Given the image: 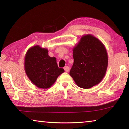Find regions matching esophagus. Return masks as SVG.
I'll use <instances>...</instances> for the list:
<instances>
[{"label": "esophagus", "mask_w": 129, "mask_h": 129, "mask_svg": "<svg viewBox=\"0 0 129 129\" xmlns=\"http://www.w3.org/2000/svg\"><path fill=\"white\" fill-rule=\"evenodd\" d=\"M64 70H65V71L66 72H68L69 71V67L68 66H65L64 67Z\"/></svg>", "instance_id": "obj_1"}]
</instances>
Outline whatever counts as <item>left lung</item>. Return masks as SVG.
<instances>
[{
  "label": "left lung",
  "mask_w": 129,
  "mask_h": 129,
  "mask_svg": "<svg viewBox=\"0 0 129 129\" xmlns=\"http://www.w3.org/2000/svg\"><path fill=\"white\" fill-rule=\"evenodd\" d=\"M72 51L74 62L69 75L76 85L89 89L99 84L105 75L108 64L104 44L92 35H85Z\"/></svg>",
  "instance_id": "8db88e82"
}]
</instances>
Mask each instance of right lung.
Wrapping results in <instances>:
<instances>
[{
	"label": "right lung",
	"mask_w": 129,
	"mask_h": 129,
	"mask_svg": "<svg viewBox=\"0 0 129 129\" xmlns=\"http://www.w3.org/2000/svg\"><path fill=\"white\" fill-rule=\"evenodd\" d=\"M47 48L37 45L30 47L25 56L26 75L32 84L41 89L49 88L65 72L58 68L56 58L49 56Z\"/></svg>",
	"instance_id": "1"
}]
</instances>
